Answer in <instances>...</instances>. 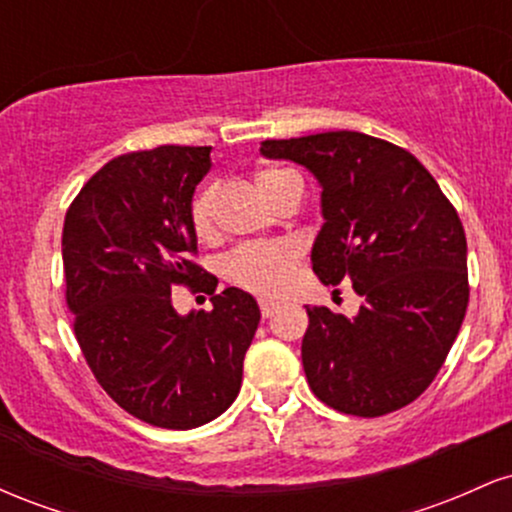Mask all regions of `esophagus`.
Instances as JSON below:
<instances>
[{"instance_id": "1", "label": "esophagus", "mask_w": 512, "mask_h": 512, "mask_svg": "<svg viewBox=\"0 0 512 512\" xmlns=\"http://www.w3.org/2000/svg\"><path fill=\"white\" fill-rule=\"evenodd\" d=\"M276 310H279V305H276L274 301H260V313L262 317H272Z\"/></svg>"}]
</instances>
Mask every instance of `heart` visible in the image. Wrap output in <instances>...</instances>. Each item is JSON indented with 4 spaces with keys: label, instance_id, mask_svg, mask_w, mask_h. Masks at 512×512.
<instances>
[{
    "label": "heart",
    "instance_id": "1",
    "mask_svg": "<svg viewBox=\"0 0 512 512\" xmlns=\"http://www.w3.org/2000/svg\"><path fill=\"white\" fill-rule=\"evenodd\" d=\"M255 180L262 195L274 207L289 192V187L301 182L296 173L284 168H264L255 175ZM216 197H219L216 185H207L197 192L190 204L192 231L202 240L216 236ZM298 262H301V252L291 243L248 245L228 255L223 272H226V279L240 289L257 293V296H281L289 291Z\"/></svg>",
    "mask_w": 512,
    "mask_h": 512
}]
</instances>
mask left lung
Here are the masks:
<instances>
[{
    "mask_svg": "<svg viewBox=\"0 0 512 512\" xmlns=\"http://www.w3.org/2000/svg\"><path fill=\"white\" fill-rule=\"evenodd\" d=\"M322 185L325 226L313 272L351 281L358 315L308 308L301 358L310 390L342 414H390L414 402L448 358L469 303L467 238L457 209L407 149L361 132L262 142Z\"/></svg>",
    "mask_w": 512,
    "mask_h": 512,
    "instance_id": "left-lung-1",
    "label": "left lung"
}]
</instances>
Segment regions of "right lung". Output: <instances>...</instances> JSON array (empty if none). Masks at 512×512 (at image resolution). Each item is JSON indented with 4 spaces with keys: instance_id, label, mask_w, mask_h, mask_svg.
<instances>
[{
    "instance_id": "1",
    "label": "right lung",
    "mask_w": 512,
    "mask_h": 512,
    "mask_svg": "<svg viewBox=\"0 0 512 512\" xmlns=\"http://www.w3.org/2000/svg\"><path fill=\"white\" fill-rule=\"evenodd\" d=\"M211 146H158L108 161L69 204L62 228L64 298L88 368L144 424L187 431L238 397L260 308L197 257L190 204ZM175 285L215 308L182 318Z\"/></svg>"
}]
</instances>
